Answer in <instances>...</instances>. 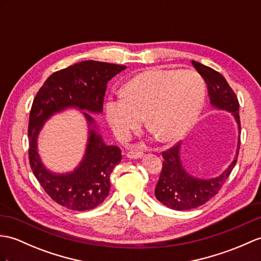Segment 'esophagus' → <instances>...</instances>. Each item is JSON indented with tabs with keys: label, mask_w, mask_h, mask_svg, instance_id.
I'll return each mask as SVG.
<instances>
[{
	"label": "esophagus",
	"mask_w": 261,
	"mask_h": 261,
	"mask_svg": "<svg viewBox=\"0 0 261 261\" xmlns=\"http://www.w3.org/2000/svg\"><path fill=\"white\" fill-rule=\"evenodd\" d=\"M143 155V152L141 150H138V149H131L128 153H126V156L130 159H139L141 158Z\"/></svg>",
	"instance_id": "34e87169"
}]
</instances>
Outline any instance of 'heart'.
I'll list each match as a JSON object with an SVG mask.
<instances>
[{
  "label": "heart",
  "instance_id": "b5f03b06",
  "mask_svg": "<svg viewBox=\"0 0 261 261\" xmlns=\"http://www.w3.org/2000/svg\"><path fill=\"white\" fill-rule=\"evenodd\" d=\"M205 82L195 70L150 69L126 82L124 92L108 99L106 111L112 129L128 139L147 124L163 141L182 137L203 108Z\"/></svg>",
  "mask_w": 261,
  "mask_h": 261
}]
</instances>
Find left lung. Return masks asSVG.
<instances>
[{"instance_id": "1", "label": "left lung", "mask_w": 261, "mask_h": 261, "mask_svg": "<svg viewBox=\"0 0 261 261\" xmlns=\"http://www.w3.org/2000/svg\"><path fill=\"white\" fill-rule=\"evenodd\" d=\"M192 65L203 77L208 86V94L210 102L215 108L221 109L232 113L238 124L240 133V117L239 102L233 90L230 88L227 80L219 72L196 61H191ZM180 144L175 143L173 147L162 151V170L155 186L154 195L159 201L173 210H190L204 204L211 198H214L222 185L229 178L232 169L237 163L239 153V145L237 148V155L230 163L222 174L213 179H198L186 172L180 160Z\"/></svg>"}]
</instances>
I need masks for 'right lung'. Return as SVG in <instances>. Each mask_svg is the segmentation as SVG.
Listing matches in <instances>:
<instances>
[{
    "mask_svg": "<svg viewBox=\"0 0 261 261\" xmlns=\"http://www.w3.org/2000/svg\"><path fill=\"white\" fill-rule=\"evenodd\" d=\"M125 69V65L92 60L79 62L52 73L35 95L28 130L30 166L41 187L60 205L75 211L98 207L109 195L110 174L122 154L117 145L103 142L92 128L94 120L84 112L91 128L83 160L70 173H52L46 170L38 153L39 132L52 114L66 108L101 113L108 82Z\"/></svg>",
    "mask_w": 261,
    "mask_h": 261,
    "instance_id": "1",
    "label": "right lung"
}]
</instances>
